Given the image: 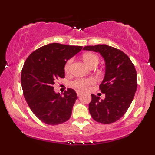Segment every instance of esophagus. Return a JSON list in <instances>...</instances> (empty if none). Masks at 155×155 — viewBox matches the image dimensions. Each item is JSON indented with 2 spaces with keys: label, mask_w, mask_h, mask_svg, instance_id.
<instances>
[{
  "label": "esophagus",
  "mask_w": 155,
  "mask_h": 155,
  "mask_svg": "<svg viewBox=\"0 0 155 155\" xmlns=\"http://www.w3.org/2000/svg\"><path fill=\"white\" fill-rule=\"evenodd\" d=\"M76 94H77V95L79 97V96H81V94H82V92H81V91L77 90V91H76Z\"/></svg>",
  "instance_id": "esophagus-1"
}]
</instances>
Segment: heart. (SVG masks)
<instances>
[{"label":"heart","instance_id":"1","mask_svg":"<svg viewBox=\"0 0 155 155\" xmlns=\"http://www.w3.org/2000/svg\"><path fill=\"white\" fill-rule=\"evenodd\" d=\"M83 60L89 67L96 66L99 63V58L94 53H87L83 55ZM73 63V59L71 58L67 61L64 66V70L66 73H68L71 70V67ZM95 83V80L93 78H80V79H75L71 82V86L74 88L81 89V90H86L88 89L89 86L94 84Z\"/></svg>","mask_w":155,"mask_h":155}]
</instances>
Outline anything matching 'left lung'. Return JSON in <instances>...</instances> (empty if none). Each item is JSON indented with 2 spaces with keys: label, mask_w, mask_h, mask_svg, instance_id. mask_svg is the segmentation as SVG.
I'll list each match as a JSON object with an SVG mask.
<instances>
[{
  "label": "left lung",
  "mask_w": 155,
  "mask_h": 155,
  "mask_svg": "<svg viewBox=\"0 0 155 155\" xmlns=\"http://www.w3.org/2000/svg\"><path fill=\"white\" fill-rule=\"evenodd\" d=\"M84 50L100 53L105 62V74L100 85L104 100L92 94L89 105L92 118L101 124H112L127 111L137 88L135 67L126 54L107 45L85 46Z\"/></svg>",
  "instance_id": "left-lung-1"
}]
</instances>
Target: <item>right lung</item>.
<instances>
[{
	"mask_svg": "<svg viewBox=\"0 0 155 155\" xmlns=\"http://www.w3.org/2000/svg\"><path fill=\"white\" fill-rule=\"evenodd\" d=\"M82 46L50 43L32 52L24 63L21 83L24 98L31 110L42 122L61 124L70 118L77 94L68 89L62 96L54 91L56 80L65 77L66 61Z\"/></svg>",
	"mask_w": 155,
	"mask_h": 155,
	"instance_id": "right-lung-1",
	"label": "right lung"
}]
</instances>
